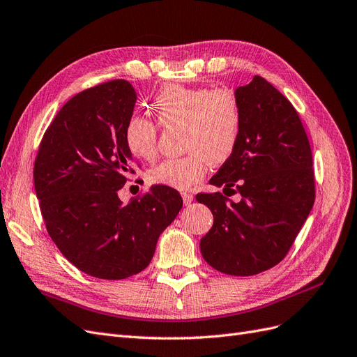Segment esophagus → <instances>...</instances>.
Masks as SVG:
<instances>
[{
	"label": "esophagus",
	"mask_w": 357,
	"mask_h": 357,
	"mask_svg": "<svg viewBox=\"0 0 357 357\" xmlns=\"http://www.w3.org/2000/svg\"><path fill=\"white\" fill-rule=\"evenodd\" d=\"M192 194H190V192H182V200H183V204H191V202H192Z\"/></svg>",
	"instance_id": "obj_1"
}]
</instances>
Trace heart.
Wrapping results in <instances>:
<instances>
[{
	"instance_id": "b5f03b06",
	"label": "heart",
	"mask_w": 357,
	"mask_h": 357,
	"mask_svg": "<svg viewBox=\"0 0 357 357\" xmlns=\"http://www.w3.org/2000/svg\"><path fill=\"white\" fill-rule=\"evenodd\" d=\"M151 105L160 126H181L182 146L188 151L149 170L148 179L154 185L187 190L204 178L209 162L222 165L236 153L241 105L234 90L167 84L158 90ZM157 137V124L142 116H132L124 126L126 146L136 158L153 160Z\"/></svg>"
}]
</instances>
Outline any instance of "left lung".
Instances as JSON below:
<instances>
[{
  "instance_id": "left-lung-1",
  "label": "left lung",
  "mask_w": 357,
  "mask_h": 357,
  "mask_svg": "<svg viewBox=\"0 0 357 357\" xmlns=\"http://www.w3.org/2000/svg\"><path fill=\"white\" fill-rule=\"evenodd\" d=\"M236 95L240 141L209 182L238 192L241 200L221 192L195 195L213 215L200 250L218 271L254 275L278 266L294 245L314 203V170L300 116L278 89L255 75Z\"/></svg>"
}]
</instances>
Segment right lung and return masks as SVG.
Masks as SVG:
<instances>
[{"instance_id": "1", "label": "right lung", "mask_w": 357, "mask_h": 357, "mask_svg": "<svg viewBox=\"0 0 357 357\" xmlns=\"http://www.w3.org/2000/svg\"><path fill=\"white\" fill-rule=\"evenodd\" d=\"M136 91L112 79L79 91L45 130L33 163V185L47 233L86 274L120 280L148 267L157 240L182 208L165 185L124 204L119 190L135 174L124 142Z\"/></svg>"}]
</instances>
